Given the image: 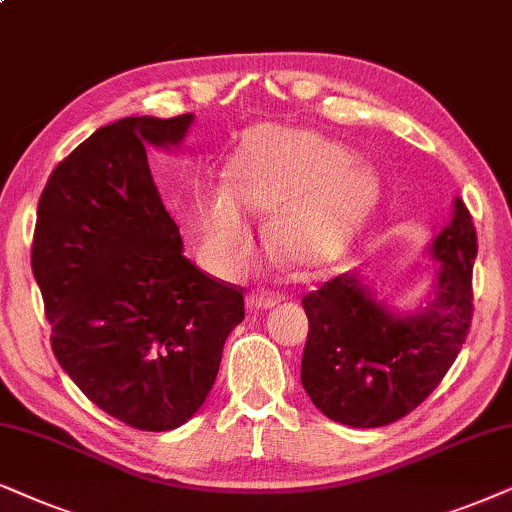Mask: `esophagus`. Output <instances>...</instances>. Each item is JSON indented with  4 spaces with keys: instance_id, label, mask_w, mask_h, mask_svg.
Returning a JSON list of instances; mask_svg holds the SVG:
<instances>
[{
    "instance_id": "1",
    "label": "esophagus",
    "mask_w": 512,
    "mask_h": 512,
    "mask_svg": "<svg viewBox=\"0 0 512 512\" xmlns=\"http://www.w3.org/2000/svg\"><path fill=\"white\" fill-rule=\"evenodd\" d=\"M278 299H281V297L274 295L271 290L257 288L248 295V306L252 311H267V309H271V306L278 304Z\"/></svg>"
}]
</instances>
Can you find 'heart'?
I'll use <instances>...</instances> for the list:
<instances>
[{
    "label": "heart",
    "instance_id": "obj_1",
    "mask_svg": "<svg viewBox=\"0 0 512 512\" xmlns=\"http://www.w3.org/2000/svg\"><path fill=\"white\" fill-rule=\"evenodd\" d=\"M377 182L335 140L299 128L264 126L241 142L222 185L194 201L201 255L217 271L250 262L255 234L242 213L267 217L285 260L318 267L337 260L370 213Z\"/></svg>",
    "mask_w": 512,
    "mask_h": 512
}]
</instances>
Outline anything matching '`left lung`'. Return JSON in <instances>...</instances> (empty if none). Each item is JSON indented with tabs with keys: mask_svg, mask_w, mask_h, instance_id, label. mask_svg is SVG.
I'll list each match as a JSON object with an SVG mask.
<instances>
[{
	"mask_svg": "<svg viewBox=\"0 0 512 512\" xmlns=\"http://www.w3.org/2000/svg\"><path fill=\"white\" fill-rule=\"evenodd\" d=\"M428 252L438 262L433 299L414 313L388 309L360 271L302 297L309 318L302 386L327 419L353 428L393 424L424 403L459 356L473 320L478 255L461 199Z\"/></svg>",
	"mask_w": 512,
	"mask_h": 512,
	"instance_id": "left-lung-1",
	"label": "left lung"
}]
</instances>
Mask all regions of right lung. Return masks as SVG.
Masks as SVG:
<instances>
[{
    "label": "right lung",
    "mask_w": 512,
    "mask_h": 512,
    "mask_svg": "<svg viewBox=\"0 0 512 512\" xmlns=\"http://www.w3.org/2000/svg\"><path fill=\"white\" fill-rule=\"evenodd\" d=\"M194 114L126 117L63 159L37 206L32 274L51 349L81 393L138 431H170L199 412L243 290L182 252L147 147H177Z\"/></svg>",
    "instance_id": "right-lung-1"
}]
</instances>
